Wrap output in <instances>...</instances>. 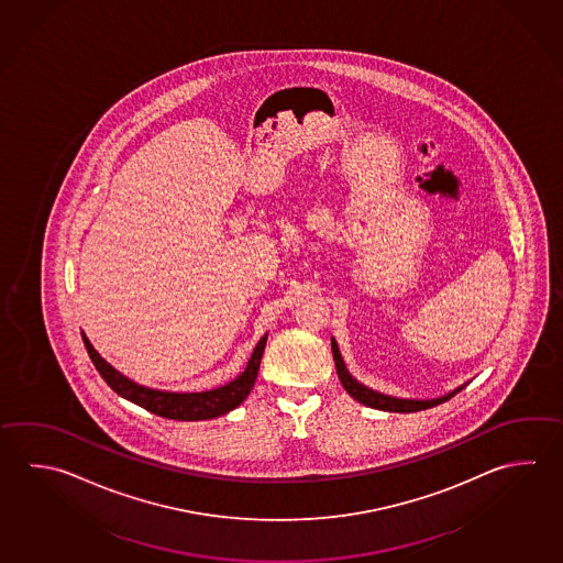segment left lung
I'll use <instances>...</instances> for the list:
<instances>
[{"label":"left lung","instance_id":"8db88e82","mask_svg":"<svg viewBox=\"0 0 563 563\" xmlns=\"http://www.w3.org/2000/svg\"><path fill=\"white\" fill-rule=\"evenodd\" d=\"M331 351H333V361H335V367H338L341 385L345 387L353 399L361 402V405H365V407H371V409L387 410V412H417V410L432 409V407L449 400L450 397H454L456 393H461L466 387V385H461V387H456V389L450 390V393L437 397V399H397V397H390V395H383L378 390L368 389L363 383H358L357 378H353V375L347 371L345 361L339 353L338 341L333 338H331Z\"/></svg>","mask_w":563,"mask_h":563}]
</instances>
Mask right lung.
<instances>
[{
    "instance_id": "obj_1",
    "label": "right lung",
    "mask_w": 563,
    "mask_h": 563,
    "mask_svg": "<svg viewBox=\"0 0 563 563\" xmlns=\"http://www.w3.org/2000/svg\"><path fill=\"white\" fill-rule=\"evenodd\" d=\"M82 343L87 347V353L91 357L92 365L99 371V375L104 378V383L111 389L121 395L123 399L131 400L134 405L151 410L158 417L174 420H208L222 417L225 412L234 410L242 405V400L250 395V390L256 383L257 371H260V361L266 349L267 333L257 341L256 349L252 357L247 361L244 371L230 383L216 389L200 390V393H174V390L151 389L134 383L133 378L124 377L113 365H109L104 358L92 347L91 341L85 333Z\"/></svg>"
}]
</instances>
